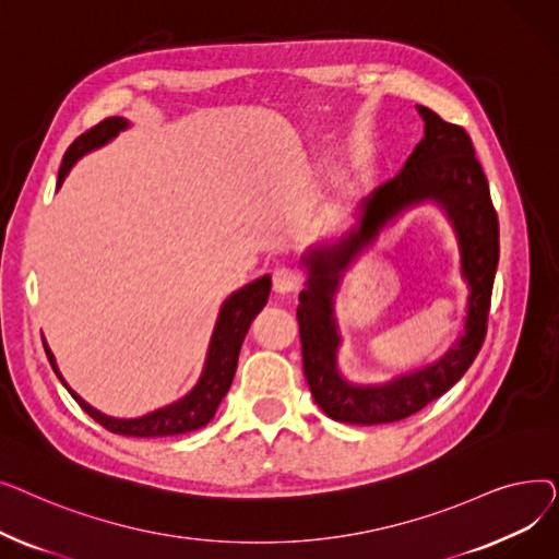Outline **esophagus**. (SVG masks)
<instances>
[{"mask_svg":"<svg viewBox=\"0 0 559 559\" xmlns=\"http://www.w3.org/2000/svg\"><path fill=\"white\" fill-rule=\"evenodd\" d=\"M301 285H304V278L297 270L278 267L274 272V292H278V295H297Z\"/></svg>","mask_w":559,"mask_h":559,"instance_id":"34e87169","label":"esophagus"}]
</instances>
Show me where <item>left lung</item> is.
I'll use <instances>...</instances> for the list:
<instances>
[{
    "label": "left lung",
    "instance_id": "1",
    "mask_svg": "<svg viewBox=\"0 0 559 559\" xmlns=\"http://www.w3.org/2000/svg\"><path fill=\"white\" fill-rule=\"evenodd\" d=\"M424 138L392 181L376 188L358 205V222L340 238L310 247L301 264L306 289L299 295L304 373L314 403L335 421L376 426L401 421L449 392L472 367L487 331L491 285L498 267V219L489 186L462 127L417 106ZM437 204L454 228L461 275L467 283L463 335L430 366L404 372L385 384H354L338 369L341 334L334 297L343 274L377 235L417 204Z\"/></svg>",
    "mask_w": 559,
    "mask_h": 559
}]
</instances>
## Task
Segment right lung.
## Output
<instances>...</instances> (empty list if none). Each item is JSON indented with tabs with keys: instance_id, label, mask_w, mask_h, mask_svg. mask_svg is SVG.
I'll return each instance as SVG.
<instances>
[{
	"instance_id": "1",
	"label": "right lung",
	"mask_w": 559,
	"mask_h": 559,
	"mask_svg": "<svg viewBox=\"0 0 559 559\" xmlns=\"http://www.w3.org/2000/svg\"><path fill=\"white\" fill-rule=\"evenodd\" d=\"M129 120L124 117H108L102 124H97L95 129H91L87 133H83L81 138H76L72 142V146L68 150L61 169H58V183L56 188H61L66 176L70 174V169L74 167V163L79 158H83L85 154H91L99 146L108 144L112 138H117V133L129 129ZM270 289H272V276L264 274L247 285H242L240 289H235L233 295L222 304L215 329L211 335V344H209V354H205V362L201 369V376L194 383V388L181 396L179 401H174L165 407L154 409V413H146L142 417L135 419H120V417H108L104 413H99L97 407H93L87 401H83L68 383L63 373L58 371L56 358L51 354V348L45 342V350L47 358L51 362V369L56 371V376L61 378V383L68 388V392L74 396V401L91 415L97 424H102L106 430L117 432V435H129V437H167V435H183L190 430H197L201 426L209 424L217 407L222 403V399L226 396L235 369H238V356H240V346L245 342V335L251 326L253 317L264 308L270 299Z\"/></svg>"
}]
</instances>
